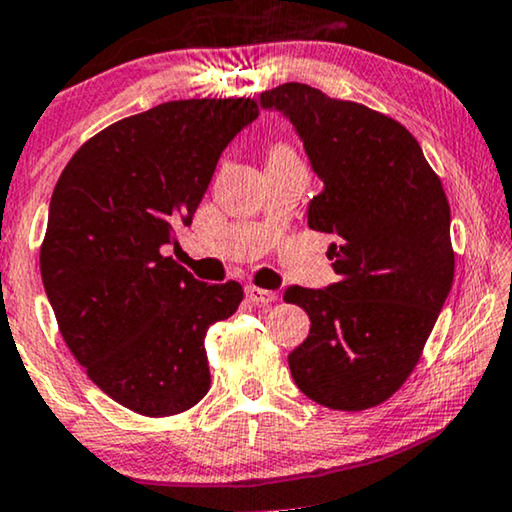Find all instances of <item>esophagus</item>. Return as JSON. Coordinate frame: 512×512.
Segmentation results:
<instances>
[{"label": "esophagus", "mask_w": 512, "mask_h": 512, "mask_svg": "<svg viewBox=\"0 0 512 512\" xmlns=\"http://www.w3.org/2000/svg\"><path fill=\"white\" fill-rule=\"evenodd\" d=\"M246 297H248L250 301H253V304L262 306V304H271V301H276L278 294L271 292V290H262V287L248 285V287H246Z\"/></svg>", "instance_id": "34e87169"}]
</instances>
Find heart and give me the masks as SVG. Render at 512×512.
<instances>
[{"label": "heart", "instance_id": "b5f03b06", "mask_svg": "<svg viewBox=\"0 0 512 512\" xmlns=\"http://www.w3.org/2000/svg\"><path fill=\"white\" fill-rule=\"evenodd\" d=\"M271 155H292L290 153V148H285V146H276L271 150Z\"/></svg>", "mask_w": 512, "mask_h": 512}]
</instances>
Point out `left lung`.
Returning a JSON list of instances; mask_svg holds the SVG:
<instances>
[{
	"instance_id": "8db88e82",
	"label": "left lung",
	"mask_w": 512,
	"mask_h": 512,
	"mask_svg": "<svg viewBox=\"0 0 512 512\" xmlns=\"http://www.w3.org/2000/svg\"><path fill=\"white\" fill-rule=\"evenodd\" d=\"M285 113L325 183L308 227L334 236L338 283L292 285L311 331L287 357L294 383L331 410L392 397L420 362L455 278L450 204L415 136L390 115L304 83L259 95Z\"/></svg>"
}]
</instances>
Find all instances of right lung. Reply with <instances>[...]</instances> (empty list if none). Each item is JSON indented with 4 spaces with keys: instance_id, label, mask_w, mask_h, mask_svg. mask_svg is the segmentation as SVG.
I'll use <instances>...</instances> for the list:
<instances>
[{
    "instance_id": "add662e5",
    "label": "right lung",
    "mask_w": 512,
    "mask_h": 512,
    "mask_svg": "<svg viewBox=\"0 0 512 512\" xmlns=\"http://www.w3.org/2000/svg\"><path fill=\"white\" fill-rule=\"evenodd\" d=\"M257 99H181L113 122L76 150L53 197L41 278L57 327L88 378L146 417L206 397L208 327L243 287L201 283L164 255L176 246L227 143Z\"/></svg>"
}]
</instances>
